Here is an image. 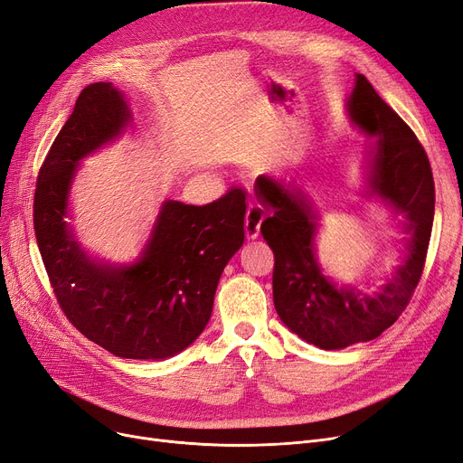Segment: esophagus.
<instances>
[{
	"label": "esophagus",
	"mask_w": 463,
	"mask_h": 463,
	"mask_svg": "<svg viewBox=\"0 0 463 463\" xmlns=\"http://www.w3.org/2000/svg\"><path fill=\"white\" fill-rule=\"evenodd\" d=\"M265 213L260 208V205L250 203L248 205V213H246V236L248 238H258L260 236V227H261V221H263Z\"/></svg>",
	"instance_id": "34e87169"
}]
</instances>
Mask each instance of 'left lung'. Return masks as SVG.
<instances>
[{"mask_svg": "<svg viewBox=\"0 0 463 463\" xmlns=\"http://www.w3.org/2000/svg\"><path fill=\"white\" fill-rule=\"evenodd\" d=\"M345 107L351 124L373 139L366 152L363 194L404 217L401 263L383 284L364 292L328 277L317 258L322 215L315 203L277 179H255V196L269 212L261 234L275 253V309L288 330L326 351L375 339L395 324L420 282L435 215L431 165L414 131L363 74L354 76Z\"/></svg>", "mask_w": 463, "mask_h": 463, "instance_id": "obj_1", "label": "left lung"}]
</instances>
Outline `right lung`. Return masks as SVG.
<instances>
[{"mask_svg": "<svg viewBox=\"0 0 463 463\" xmlns=\"http://www.w3.org/2000/svg\"><path fill=\"white\" fill-rule=\"evenodd\" d=\"M131 119L110 81L80 93L40 169L33 229L66 318L116 356L164 361L194 344L210 322L222 269L244 244L246 193L232 188L205 205L164 200L133 263L93 258L66 221L71 188L81 160L119 139Z\"/></svg>", "mask_w": 463, "mask_h": 463, "instance_id": "1", "label": "right lung"}]
</instances>
